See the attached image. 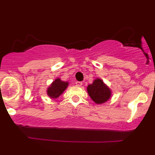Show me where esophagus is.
Returning a JSON list of instances; mask_svg holds the SVG:
<instances>
[{
	"label": "esophagus",
	"instance_id": "obj_1",
	"mask_svg": "<svg viewBox=\"0 0 155 155\" xmlns=\"http://www.w3.org/2000/svg\"><path fill=\"white\" fill-rule=\"evenodd\" d=\"M76 84L77 85V86H81V85H82V82H81V81H76Z\"/></svg>",
	"mask_w": 155,
	"mask_h": 155
}]
</instances>
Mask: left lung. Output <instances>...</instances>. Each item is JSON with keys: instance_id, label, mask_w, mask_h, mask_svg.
<instances>
[{"instance_id": "left-lung-1", "label": "left lung", "mask_w": 155, "mask_h": 155, "mask_svg": "<svg viewBox=\"0 0 155 155\" xmlns=\"http://www.w3.org/2000/svg\"><path fill=\"white\" fill-rule=\"evenodd\" d=\"M87 92L92 100L97 104L106 102L111 97V91L101 79H96L87 87Z\"/></svg>"}]
</instances>
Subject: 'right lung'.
Returning a JSON list of instances; mask_svg holds the SVG:
<instances>
[{
  "label": "right lung",
  "mask_w": 155,
  "mask_h": 155,
  "mask_svg": "<svg viewBox=\"0 0 155 155\" xmlns=\"http://www.w3.org/2000/svg\"><path fill=\"white\" fill-rule=\"evenodd\" d=\"M68 86V81H63L59 78H58L47 88V95L51 98H57L65 91Z\"/></svg>",
  "instance_id": "right-lung-1"
}]
</instances>
